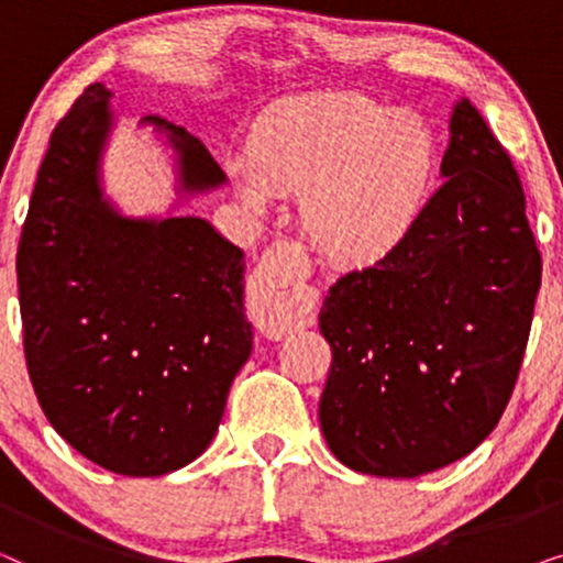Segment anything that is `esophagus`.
<instances>
[{"mask_svg":"<svg viewBox=\"0 0 563 563\" xmlns=\"http://www.w3.org/2000/svg\"><path fill=\"white\" fill-rule=\"evenodd\" d=\"M307 261L295 243L276 241L261 258L253 276L251 318L258 330L279 341L289 330L310 320L307 310Z\"/></svg>","mask_w":563,"mask_h":563,"instance_id":"esophagus-1","label":"esophagus"}]
</instances>
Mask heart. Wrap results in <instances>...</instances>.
<instances>
[{"instance_id": "obj_1", "label": "heart", "mask_w": 563, "mask_h": 563, "mask_svg": "<svg viewBox=\"0 0 563 563\" xmlns=\"http://www.w3.org/2000/svg\"><path fill=\"white\" fill-rule=\"evenodd\" d=\"M249 161L230 166L245 202L302 195L299 222L314 251L364 268L402 251L433 205L441 143L420 114L353 91L289 99L261 114Z\"/></svg>"}]
</instances>
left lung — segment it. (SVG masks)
I'll return each mask as SVG.
<instances>
[{
	"instance_id": "left-lung-1",
	"label": "left lung",
	"mask_w": 563,
	"mask_h": 563,
	"mask_svg": "<svg viewBox=\"0 0 563 563\" xmlns=\"http://www.w3.org/2000/svg\"><path fill=\"white\" fill-rule=\"evenodd\" d=\"M443 187L395 256L341 276L320 310L333 364L320 428L353 472L410 479L472 453L518 382L541 251L510 153L453 107Z\"/></svg>"
}]
</instances>
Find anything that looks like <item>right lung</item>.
Returning <instances> with one entry per match:
<instances>
[{
    "mask_svg": "<svg viewBox=\"0 0 563 563\" xmlns=\"http://www.w3.org/2000/svg\"><path fill=\"white\" fill-rule=\"evenodd\" d=\"M112 91L91 84L51 135L18 249L22 345L45 418L81 456L161 476L202 453L251 356L243 251L202 218H125L102 197ZM181 191L220 187L205 143L158 114Z\"/></svg>",
    "mask_w": 563,
    "mask_h": 563,
    "instance_id": "obj_1",
    "label": "right lung"
}]
</instances>
